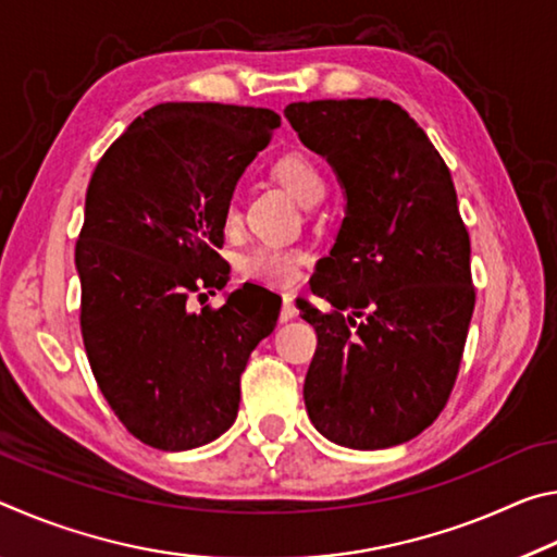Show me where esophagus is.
<instances>
[{
  "label": "esophagus",
  "mask_w": 557,
  "mask_h": 557,
  "mask_svg": "<svg viewBox=\"0 0 557 557\" xmlns=\"http://www.w3.org/2000/svg\"><path fill=\"white\" fill-rule=\"evenodd\" d=\"M297 317V307L292 295H282V309H280V322H289V319Z\"/></svg>",
  "instance_id": "1"
}]
</instances>
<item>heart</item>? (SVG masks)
I'll use <instances>...</instances> for the list:
<instances>
[{
  "mask_svg": "<svg viewBox=\"0 0 557 557\" xmlns=\"http://www.w3.org/2000/svg\"><path fill=\"white\" fill-rule=\"evenodd\" d=\"M272 176L277 178L282 186H287L292 194L297 196L301 203H314L326 191V176L312 157L305 152H282L270 166ZM225 225L238 223V206L228 201L223 213ZM301 262H305V252L297 248H285V245H258L248 256H243L240 270L245 277L262 282V285L287 287L295 285L299 280Z\"/></svg>",
  "mask_w": 557,
  "mask_h": 557,
  "instance_id": "b5f03b06",
  "label": "heart"
}]
</instances>
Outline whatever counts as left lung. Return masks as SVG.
Wrapping results in <instances>:
<instances>
[{
  "label": "left lung",
  "instance_id": "8db88e82",
  "mask_svg": "<svg viewBox=\"0 0 557 557\" xmlns=\"http://www.w3.org/2000/svg\"><path fill=\"white\" fill-rule=\"evenodd\" d=\"M346 191V219L299 301L317 351L305 381L312 425L351 449L418 437L455 388L476 292L451 174L391 100H312L285 108Z\"/></svg>",
  "mask_w": 557,
  "mask_h": 557
}]
</instances>
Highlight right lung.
Returning <instances> with one entry per match:
<instances>
[{"label":"right lung","mask_w":557,"mask_h":557,"mask_svg":"<svg viewBox=\"0 0 557 557\" xmlns=\"http://www.w3.org/2000/svg\"><path fill=\"white\" fill-rule=\"evenodd\" d=\"M280 115L221 102H162L100 157L75 243L81 334L92 375L132 437L201 447L235 422L240 373L280 317L277 295L243 285L223 307V213ZM203 297V295H199Z\"/></svg>","instance_id":"obj_1"}]
</instances>
